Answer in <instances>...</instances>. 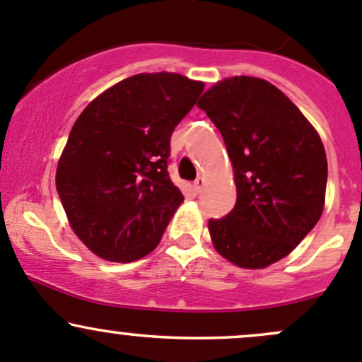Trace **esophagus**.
I'll return each instance as SVG.
<instances>
[{"label":"esophagus","instance_id":"obj_1","mask_svg":"<svg viewBox=\"0 0 362 362\" xmlns=\"http://www.w3.org/2000/svg\"><path fill=\"white\" fill-rule=\"evenodd\" d=\"M203 187H204V178L203 177H198L194 180V191L199 194V192L203 191Z\"/></svg>","mask_w":362,"mask_h":362}]
</instances>
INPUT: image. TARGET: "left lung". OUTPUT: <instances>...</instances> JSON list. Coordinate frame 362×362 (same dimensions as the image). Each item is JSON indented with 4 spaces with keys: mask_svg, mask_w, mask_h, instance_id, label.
I'll use <instances>...</instances> for the list:
<instances>
[{
    "mask_svg": "<svg viewBox=\"0 0 362 362\" xmlns=\"http://www.w3.org/2000/svg\"><path fill=\"white\" fill-rule=\"evenodd\" d=\"M198 107L221 131L235 170V208L208 221L215 250L240 268H266L291 254L322 215V141L293 101L262 78L221 80Z\"/></svg>",
    "mask_w": 362,
    "mask_h": 362,
    "instance_id": "left-lung-1",
    "label": "left lung"
}]
</instances>
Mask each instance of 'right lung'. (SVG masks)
<instances>
[{
    "mask_svg": "<svg viewBox=\"0 0 362 362\" xmlns=\"http://www.w3.org/2000/svg\"><path fill=\"white\" fill-rule=\"evenodd\" d=\"M203 89L178 73H140L73 124L56 187L73 231L96 255L131 262L158 247L184 202L168 173L171 134Z\"/></svg>",
    "mask_w": 362,
    "mask_h": 362,
    "instance_id": "add662e5",
    "label": "right lung"
}]
</instances>
